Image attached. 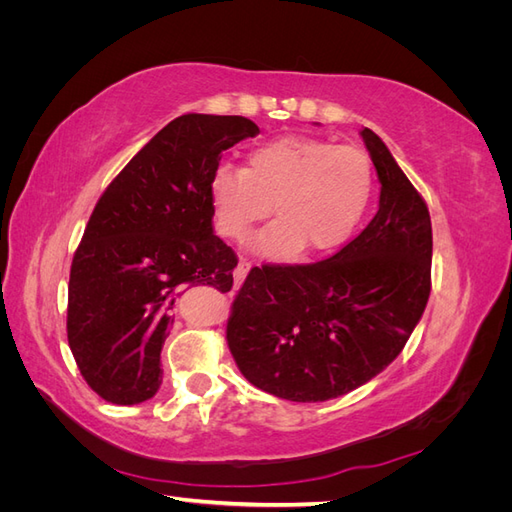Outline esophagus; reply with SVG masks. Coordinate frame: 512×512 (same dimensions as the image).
Segmentation results:
<instances>
[{
  "label": "esophagus",
  "instance_id": "esophagus-1",
  "mask_svg": "<svg viewBox=\"0 0 512 512\" xmlns=\"http://www.w3.org/2000/svg\"><path fill=\"white\" fill-rule=\"evenodd\" d=\"M247 271H250V262H247V260H239V265H237L235 273H232V277H235V290L243 284Z\"/></svg>",
  "mask_w": 512,
  "mask_h": 512
}]
</instances>
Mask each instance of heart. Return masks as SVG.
Segmentation results:
<instances>
[{
    "label": "heart",
    "instance_id": "1",
    "mask_svg": "<svg viewBox=\"0 0 512 512\" xmlns=\"http://www.w3.org/2000/svg\"><path fill=\"white\" fill-rule=\"evenodd\" d=\"M371 192L374 168L365 151L307 136L260 145L245 168L220 166L209 183L215 226L224 237L247 239L273 209L277 220L256 239V250L269 258L342 245L359 226Z\"/></svg>",
    "mask_w": 512,
    "mask_h": 512
}]
</instances>
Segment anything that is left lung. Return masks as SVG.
Returning <instances> with one entry per match:
<instances>
[{
  "label": "left lung",
  "mask_w": 512,
  "mask_h": 512,
  "mask_svg": "<svg viewBox=\"0 0 512 512\" xmlns=\"http://www.w3.org/2000/svg\"><path fill=\"white\" fill-rule=\"evenodd\" d=\"M361 136L382 183L374 220L327 260L254 267L230 307L226 342L239 371L288 401H327L380 374L429 299L427 203L380 136Z\"/></svg>",
  "instance_id": "1"
}]
</instances>
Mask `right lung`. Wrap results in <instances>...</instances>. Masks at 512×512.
<instances>
[{
	"instance_id": "right-lung-1",
	"label": "right lung",
	"mask_w": 512,
	"mask_h": 512,
	"mask_svg": "<svg viewBox=\"0 0 512 512\" xmlns=\"http://www.w3.org/2000/svg\"><path fill=\"white\" fill-rule=\"evenodd\" d=\"M258 132L239 115H181L102 192L72 258L66 331L104 401L132 406L158 393L183 288H232L239 258L213 235L209 183L222 151Z\"/></svg>"
}]
</instances>
